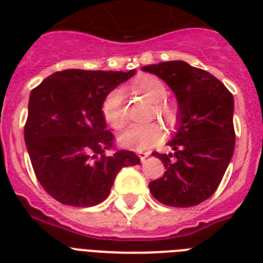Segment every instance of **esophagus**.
Returning a JSON list of instances; mask_svg holds the SVG:
<instances>
[{
    "label": "esophagus",
    "mask_w": 263,
    "mask_h": 263,
    "mask_svg": "<svg viewBox=\"0 0 263 263\" xmlns=\"http://www.w3.org/2000/svg\"><path fill=\"white\" fill-rule=\"evenodd\" d=\"M148 156H150V153H139V158H140V161H142V162H144V161H146V158H147Z\"/></svg>",
    "instance_id": "34e87169"
}]
</instances>
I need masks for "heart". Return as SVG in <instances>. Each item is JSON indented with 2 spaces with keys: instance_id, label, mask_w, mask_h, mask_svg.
I'll return each instance as SVG.
<instances>
[{
  "instance_id": "b5f03b06",
  "label": "heart",
  "mask_w": 263,
  "mask_h": 263,
  "mask_svg": "<svg viewBox=\"0 0 263 263\" xmlns=\"http://www.w3.org/2000/svg\"><path fill=\"white\" fill-rule=\"evenodd\" d=\"M132 90L138 91L154 103V110L160 117L168 123L175 120V110L168 102L162 99L166 98L168 88L160 78L153 75H144L135 80L131 86ZM102 115L107 124L115 129H121L127 124V116L124 109V91L123 88H115L105 97L102 102ZM162 138V127L158 123L135 124L127 128L119 136L120 143L128 148L135 150H147Z\"/></svg>"
}]
</instances>
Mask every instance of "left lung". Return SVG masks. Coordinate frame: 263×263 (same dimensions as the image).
Listing matches in <instances>:
<instances>
[{"label":"left lung","instance_id":"8db88e82","mask_svg":"<svg viewBox=\"0 0 263 263\" xmlns=\"http://www.w3.org/2000/svg\"><path fill=\"white\" fill-rule=\"evenodd\" d=\"M142 69L164 80L179 103V128L168 143L173 153H153L166 171L148 184L150 192L166 206H196L214 194L233 156V95L212 73L184 61Z\"/></svg>","mask_w":263,"mask_h":263}]
</instances>
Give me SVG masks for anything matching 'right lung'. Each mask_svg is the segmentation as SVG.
<instances>
[{"mask_svg": "<svg viewBox=\"0 0 263 263\" xmlns=\"http://www.w3.org/2000/svg\"><path fill=\"white\" fill-rule=\"evenodd\" d=\"M134 75L65 69L31 91L24 140L36 179L55 200L95 206L121 169L140 164L134 152L115 148L102 115L105 97Z\"/></svg>", "mask_w": 263, "mask_h": 263, "instance_id": "1", "label": "right lung"}]
</instances>
